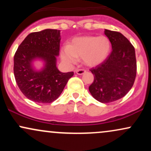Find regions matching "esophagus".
<instances>
[{
  "mask_svg": "<svg viewBox=\"0 0 151 151\" xmlns=\"http://www.w3.org/2000/svg\"><path fill=\"white\" fill-rule=\"evenodd\" d=\"M76 72H77V74H79V75H81V74L85 73L86 70H83V69H79V70H77V71H76Z\"/></svg>",
  "mask_w": 151,
  "mask_h": 151,
  "instance_id": "34e87169",
  "label": "esophagus"
}]
</instances>
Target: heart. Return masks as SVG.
<instances>
[{
	"instance_id": "heart-1",
	"label": "heart",
	"mask_w": 151,
	"mask_h": 151,
	"mask_svg": "<svg viewBox=\"0 0 151 151\" xmlns=\"http://www.w3.org/2000/svg\"><path fill=\"white\" fill-rule=\"evenodd\" d=\"M110 48V41L105 36H83L74 38L70 45L63 48L62 58L67 63H74L81 58L85 65L95 66L106 59Z\"/></svg>"
}]
</instances>
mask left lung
Listing matches in <instances>:
<instances>
[{"instance_id": "1", "label": "left lung", "mask_w": 151, "mask_h": 151, "mask_svg": "<svg viewBox=\"0 0 151 151\" xmlns=\"http://www.w3.org/2000/svg\"><path fill=\"white\" fill-rule=\"evenodd\" d=\"M112 51L103 62L90 70L93 81L89 90L101 103H111L123 98L134 84L136 59L134 47L122 34L105 30Z\"/></svg>"}]
</instances>
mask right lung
I'll return each mask as SVG.
<instances>
[{
  "instance_id": "add662e5",
  "label": "right lung",
  "mask_w": 151,
  "mask_h": 151,
  "mask_svg": "<svg viewBox=\"0 0 151 151\" xmlns=\"http://www.w3.org/2000/svg\"><path fill=\"white\" fill-rule=\"evenodd\" d=\"M60 30L46 29L29 34L18 47L14 56V75L19 89L31 101L47 104L61 94L73 72L62 73L57 68L60 53ZM44 62V67L37 71L32 62Z\"/></svg>"
}]
</instances>
